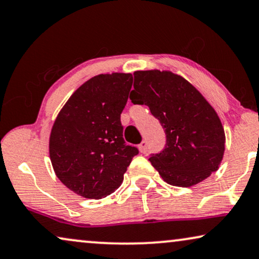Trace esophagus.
<instances>
[{
    "label": "esophagus",
    "instance_id": "34e87169",
    "mask_svg": "<svg viewBox=\"0 0 259 259\" xmlns=\"http://www.w3.org/2000/svg\"><path fill=\"white\" fill-rule=\"evenodd\" d=\"M147 148H148V143H147V141H142V143L140 144L139 146V149H140V151L141 153H146L147 151Z\"/></svg>",
    "mask_w": 259,
    "mask_h": 259
}]
</instances>
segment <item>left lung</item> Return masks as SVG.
<instances>
[{
    "mask_svg": "<svg viewBox=\"0 0 259 259\" xmlns=\"http://www.w3.org/2000/svg\"><path fill=\"white\" fill-rule=\"evenodd\" d=\"M134 104L149 106L163 126V151L149 158L171 186L192 187L218 170L225 132L218 113L188 80L170 71L134 72Z\"/></svg>",
    "mask_w": 259,
    "mask_h": 259,
    "instance_id": "left-lung-1",
    "label": "left lung"
}]
</instances>
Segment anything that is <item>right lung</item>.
Returning <instances> with one entry per match:
<instances>
[{"instance_id":"add662e5","label":"right lung","mask_w":259,"mask_h":259,"mask_svg":"<svg viewBox=\"0 0 259 259\" xmlns=\"http://www.w3.org/2000/svg\"><path fill=\"white\" fill-rule=\"evenodd\" d=\"M132 73L98 74L75 90L55 118L50 157L58 179L75 194L102 199L116 191L137 148L123 140L120 113Z\"/></svg>"}]
</instances>
